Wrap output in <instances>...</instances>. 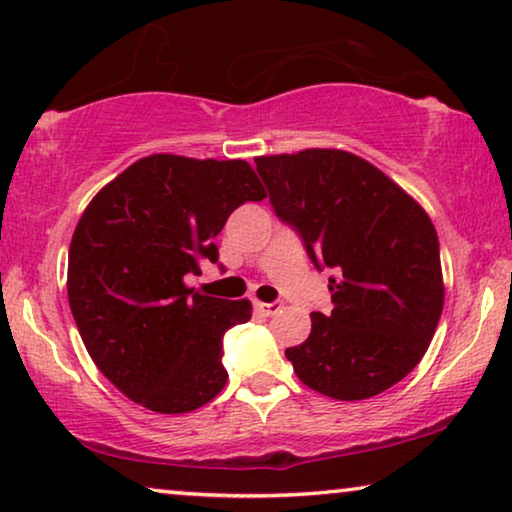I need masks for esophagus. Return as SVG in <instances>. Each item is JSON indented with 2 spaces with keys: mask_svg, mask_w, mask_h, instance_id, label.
Instances as JSON below:
<instances>
[{
  "mask_svg": "<svg viewBox=\"0 0 512 512\" xmlns=\"http://www.w3.org/2000/svg\"><path fill=\"white\" fill-rule=\"evenodd\" d=\"M255 308L262 312V315H266V317H271V315H276V312H280V308H282V303H262V301H257L255 303Z\"/></svg>",
  "mask_w": 512,
  "mask_h": 512,
  "instance_id": "obj_1",
  "label": "esophagus"
}]
</instances>
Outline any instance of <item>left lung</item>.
Wrapping results in <instances>:
<instances>
[{
	"label": "left lung",
	"mask_w": 512,
	"mask_h": 512,
	"mask_svg": "<svg viewBox=\"0 0 512 512\" xmlns=\"http://www.w3.org/2000/svg\"><path fill=\"white\" fill-rule=\"evenodd\" d=\"M271 204L329 278L333 310L312 312L289 347L296 377L333 400H368L421 363L441 310L439 239L430 216L391 177L342 149L257 156Z\"/></svg>",
	"instance_id": "8db88e82"
}]
</instances>
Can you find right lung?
Wrapping results in <instances>:
<instances>
[{
  "label": "right lung",
  "mask_w": 512,
  "mask_h": 512,
  "mask_svg": "<svg viewBox=\"0 0 512 512\" xmlns=\"http://www.w3.org/2000/svg\"><path fill=\"white\" fill-rule=\"evenodd\" d=\"M266 190L246 160L151 154L98 190L68 250V303L91 361L128 400L188 414L225 388L223 335L248 299L186 285L216 262L213 239Z\"/></svg>",
  "instance_id": "right-lung-1"
}]
</instances>
